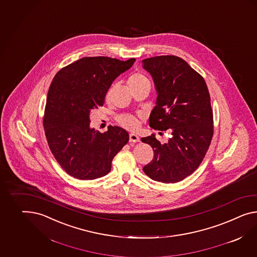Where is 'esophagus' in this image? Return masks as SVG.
<instances>
[{"label": "esophagus", "instance_id": "34e87169", "mask_svg": "<svg viewBox=\"0 0 257 257\" xmlns=\"http://www.w3.org/2000/svg\"><path fill=\"white\" fill-rule=\"evenodd\" d=\"M130 142L131 143H137V142H140V138H139L138 135H136V134H130Z\"/></svg>", "mask_w": 257, "mask_h": 257}]
</instances>
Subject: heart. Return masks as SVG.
I'll use <instances>...</instances> for the list:
<instances>
[{"mask_svg":"<svg viewBox=\"0 0 257 257\" xmlns=\"http://www.w3.org/2000/svg\"><path fill=\"white\" fill-rule=\"evenodd\" d=\"M128 86H140V85H149L150 86V81L145 76L144 73H132L127 80ZM117 122L122 126H124L126 130L130 131H134L138 127L139 120L136 116L134 115H130V114H123L119 115L116 118Z\"/></svg>","mask_w":257,"mask_h":257,"instance_id":"1","label":"heart"}]
</instances>
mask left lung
I'll use <instances>...</instances> for the list:
<instances>
[{
    "label": "left lung",
    "instance_id": "obj_1",
    "mask_svg": "<svg viewBox=\"0 0 257 257\" xmlns=\"http://www.w3.org/2000/svg\"><path fill=\"white\" fill-rule=\"evenodd\" d=\"M158 91L149 125L170 130L168 143L156 135L142 138L151 145L154 158L143 168L147 176L165 184L177 183L198 168L213 136L211 97L204 78L176 56H158L142 60ZM161 134V132H159Z\"/></svg>",
    "mask_w": 257,
    "mask_h": 257
}]
</instances>
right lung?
Instances as JSON below:
<instances>
[{
  "instance_id": "add662e5",
  "label": "right lung",
  "mask_w": 257,
  "mask_h": 257,
  "mask_svg": "<svg viewBox=\"0 0 257 257\" xmlns=\"http://www.w3.org/2000/svg\"><path fill=\"white\" fill-rule=\"evenodd\" d=\"M108 57H86L59 70L47 93L43 124L49 148L60 167L79 180L103 177L115 155L127 144L124 128L89 127L90 111L103 105L113 80L133 65Z\"/></svg>"
}]
</instances>
